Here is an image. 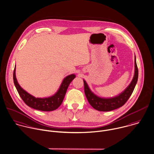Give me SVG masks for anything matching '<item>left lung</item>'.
I'll list each match as a JSON object with an SVG mask.
<instances>
[{
	"label": "left lung",
	"instance_id": "1",
	"mask_svg": "<svg viewBox=\"0 0 154 154\" xmlns=\"http://www.w3.org/2000/svg\"><path fill=\"white\" fill-rule=\"evenodd\" d=\"M134 77L130 85L118 96L112 98H102L96 96L91 91L86 81L84 80L85 94L91 106L95 109L102 112L113 110L122 106L131 96L137 82L138 68L136 63V57L134 60Z\"/></svg>",
	"mask_w": 154,
	"mask_h": 154
}]
</instances>
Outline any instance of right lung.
<instances>
[{
	"label": "right lung",
	"instance_id": "right-lung-1",
	"mask_svg": "<svg viewBox=\"0 0 154 154\" xmlns=\"http://www.w3.org/2000/svg\"><path fill=\"white\" fill-rule=\"evenodd\" d=\"M75 77L76 76L75 74H72L66 76L63 79L58 90L54 95L51 97L46 98H36L23 90L18 83L15 76V67L13 73L14 85L24 102L33 109L45 112L54 110L61 105L69 84Z\"/></svg>",
	"mask_w": 154,
	"mask_h": 154
}]
</instances>
